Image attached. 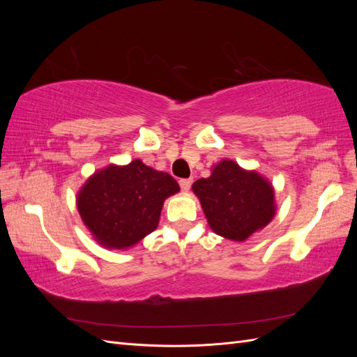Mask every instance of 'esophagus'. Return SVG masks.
<instances>
[{
  "instance_id": "obj_1",
  "label": "esophagus",
  "mask_w": 357,
  "mask_h": 357,
  "mask_svg": "<svg viewBox=\"0 0 357 357\" xmlns=\"http://www.w3.org/2000/svg\"><path fill=\"white\" fill-rule=\"evenodd\" d=\"M178 183H180V188L183 192H189V189L192 186V178H181Z\"/></svg>"
}]
</instances>
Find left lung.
Returning <instances> with one entry per match:
<instances>
[{
  "instance_id": "1",
  "label": "left lung",
  "mask_w": 357,
  "mask_h": 357,
  "mask_svg": "<svg viewBox=\"0 0 357 357\" xmlns=\"http://www.w3.org/2000/svg\"><path fill=\"white\" fill-rule=\"evenodd\" d=\"M213 232L231 241H245L275 215L274 186L255 169L231 159L213 165L207 178L192 185Z\"/></svg>"
}]
</instances>
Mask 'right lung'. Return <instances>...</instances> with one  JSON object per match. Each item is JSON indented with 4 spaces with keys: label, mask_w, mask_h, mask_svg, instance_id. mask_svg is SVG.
Wrapping results in <instances>:
<instances>
[{
    "label": "right lung",
    "mask_w": 357,
    "mask_h": 357,
    "mask_svg": "<svg viewBox=\"0 0 357 357\" xmlns=\"http://www.w3.org/2000/svg\"><path fill=\"white\" fill-rule=\"evenodd\" d=\"M178 190L168 172L135 159L95 171L80 188L75 204L96 243L126 250L158 228L165 199Z\"/></svg>",
    "instance_id": "obj_1"
}]
</instances>
